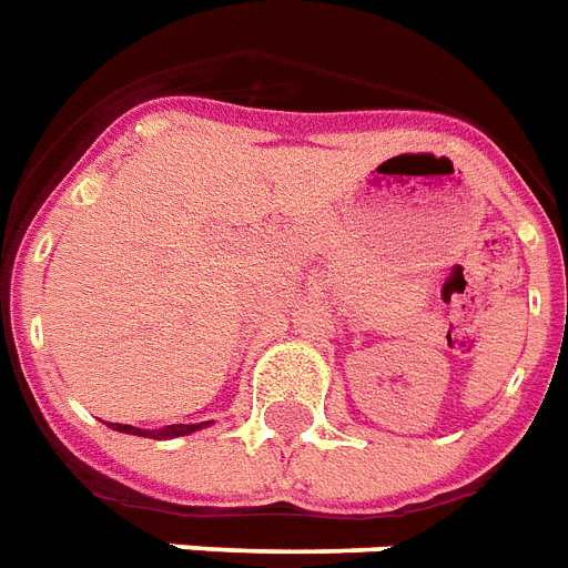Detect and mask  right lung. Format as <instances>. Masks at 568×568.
I'll return each instance as SVG.
<instances>
[{
	"instance_id": "add662e5",
	"label": "right lung",
	"mask_w": 568,
	"mask_h": 568,
	"mask_svg": "<svg viewBox=\"0 0 568 568\" xmlns=\"http://www.w3.org/2000/svg\"><path fill=\"white\" fill-rule=\"evenodd\" d=\"M202 425H205V422H202ZM202 425H163L161 430H143V428H131V425H116V422H113V430H125V434H138V437H149V434H152V437H184V434H193V430H199L202 428Z\"/></svg>"
}]
</instances>
